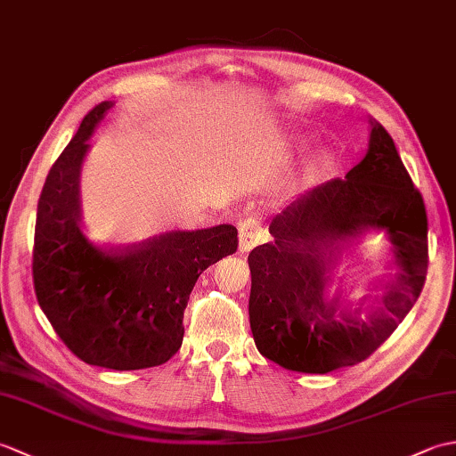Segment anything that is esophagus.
Listing matches in <instances>:
<instances>
[{
  "mask_svg": "<svg viewBox=\"0 0 456 456\" xmlns=\"http://www.w3.org/2000/svg\"><path fill=\"white\" fill-rule=\"evenodd\" d=\"M266 231L255 217H247L239 223V248L240 253H248L250 248L256 247L265 239Z\"/></svg>",
  "mask_w": 456,
  "mask_h": 456,
  "instance_id": "34e87169",
  "label": "esophagus"
}]
</instances>
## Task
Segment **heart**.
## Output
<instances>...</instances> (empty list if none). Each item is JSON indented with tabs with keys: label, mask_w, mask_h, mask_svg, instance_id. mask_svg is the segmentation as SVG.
<instances>
[{
	"label": "heart",
	"mask_w": 456,
	"mask_h": 456,
	"mask_svg": "<svg viewBox=\"0 0 456 456\" xmlns=\"http://www.w3.org/2000/svg\"><path fill=\"white\" fill-rule=\"evenodd\" d=\"M296 147L304 149L305 142L302 139H296ZM331 164H333L331 154H329L327 151H319L302 162V168H299V178L302 180L322 178L329 172V168H331Z\"/></svg>",
	"instance_id": "b5f03b06"
}]
</instances>
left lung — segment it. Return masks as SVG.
Segmentation results:
<instances>
[{
  "label": "left lung",
  "mask_w": 456,
  "mask_h": 456,
  "mask_svg": "<svg viewBox=\"0 0 456 456\" xmlns=\"http://www.w3.org/2000/svg\"><path fill=\"white\" fill-rule=\"evenodd\" d=\"M364 159L305 191L270 221L274 240L248 255V317L260 354L305 374H327L370 356L410 314L428 276V213L380 123ZM382 228L395 273L372 306L346 303L332 276L338 244Z\"/></svg>",
  "instance_id": "left-lung-1"
}]
</instances>
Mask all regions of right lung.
<instances>
[{
  "label": "right lung",
  "instance_id": "obj_1",
  "mask_svg": "<svg viewBox=\"0 0 456 456\" xmlns=\"http://www.w3.org/2000/svg\"><path fill=\"white\" fill-rule=\"evenodd\" d=\"M111 102L86 115L38 198L33 284L38 305L80 361L139 370L164 364L183 338V309L200 274L237 250V229L170 231L139 245H98L84 233L80 172Z\"/></svg>",
  "mask_w": 456,
  "mask_h": 456
}]
</instances>
